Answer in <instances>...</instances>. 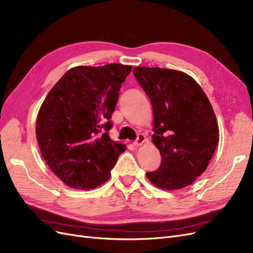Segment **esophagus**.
<instances>
[{
	"mask_svg": "<svg viewBox=\"0 0 253 253\" xmlns=\"http://www.w3.org/2000/svg\"><path fill=\"white\" fill-rule=\"evenodd\" d=\"M145 140L147 139H145V136L143 134H138V136H137V139L134 141V145L135 147H140L141 144L144 143Z\"/></svg>",
	"mask_w": 253,
	"mask_h": 253,
	"instance_id": "obj_1",
	"label": "esophagus"
}]
</instances>
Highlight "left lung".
<instances>
[{"label": "left lung", "mask_w": 253, "mask_h": 253, "mask_svg": "<svg viewBox=\"0 0 253 253\" xmlns=\"http://www.w3.org/2000/svg\"><path fill=\"white\" fill-rule=\"evenodd\" d=\"M133 74L150 98L154 115L152 141L162 165L147 177L167 191L191 185L209 165L219 140L208 97L191 76L160 67H135Z\"/></svg>", "instance_id": "obj_1"}]
</instances>
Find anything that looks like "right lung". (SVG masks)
Returning a JSON list of instances; mask_svg holds the SVG:
<instances>
[{
  "label": "right lung",
  "instance_id": "right-lung-1",
  "mask_svg": "<svg viewBox=\"0 0 253 253\" xmlns=\"http://www.w3.org/2000/svg\"><path fill=\"white\" fill-rule=\"evenodd\" d=\"M132 66H76L49 90L37 116L42 156L66 186L89 190L108 181L126 144L110 138L119 89Z\"/></svg>",
  "mask_w": 253,
  "mask_h": 253
}]
</instances>
